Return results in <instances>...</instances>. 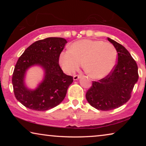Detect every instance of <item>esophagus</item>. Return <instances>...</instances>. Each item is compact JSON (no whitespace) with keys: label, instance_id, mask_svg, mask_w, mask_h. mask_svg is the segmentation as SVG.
I'll return each instance as SVG.
<instances>
[{"label":"esophagus","instance_id":"1","mask_svg":"<svg viewBox=\"0 0 146 146\" xmlns=\"http://www.w3.org/2000/svg\"><path fill=\"white\" fill-rule=\"evenodd\" d=\"M80 78V75H75V76H74V77H73L74 80H78Z\"/></svg>","mask_w":146,"mask_h":146}]
</instances>
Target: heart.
Wrapping results in <instances>:
<instances>
[{
	"label": "heart",
	"instance_id": "1",
	"mask_svg": "<svg viewBox=\"0 0 146 146\" xmlns=\"http://www.w3.org/2000/svg\"><path fill=\"white\" fill-rule=\"evenodd\" d=\"M116 60L117 51L111 43L88 39L74 42L59 57L60 65L66 73H74L83 62L85 70L96 79L108 75L114 68Z\"/></svg>",
	"mask_w": 146,
	"mask_h": 146
}]
</instances>
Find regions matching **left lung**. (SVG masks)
Returning a JSON list of instances; mask_svg holds the SVG:
<instances>
[{"mask_svg":"<svg viewBox=\"0 0 146 146\" xmlns=\"http://www.w3.org/2000/svg\"><path fill=\"white\" fill-rule=\"evenodd\" d=\"M108 40L116 50L117 63L105 78L93 81L86 94L92 106L103 111L117 108L126 103L139 78L137 64L126 48L110 38Z\"/></svg>","mask_w":146,"mask_h":146,"instance_id":"8db88e82","label":"left lung"}]
</instances>
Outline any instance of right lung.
I'll return each mask as SVG.
<instances>
[{
    "label": "right lung",
    "mask_w": 146,
    "mask_h": 146,
    "mask_svg": "<svg viewBox=\"0 0 146 146\" xmlns=\"http://www.w3.org/2000/svg\"><path fill=\"white\" fill-rule=\"evenodd\" d=\"M66 40L50 37L40 40L27 48L19 57L14 70L12 82L16 98L28 108L45 111L60 104L66 95L73 77L65 74L59 65L60 54ZM40 65L45 77L35 90L25 86V72L30 67Z\"/></svg>",
    "instance_id": "right-lung-1"
}]
</instances>
